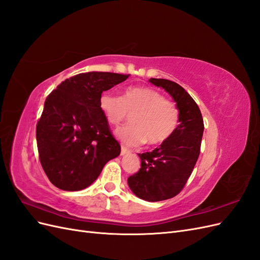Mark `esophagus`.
<instances>
[{
    "instance_id": "obj_1",
    "label": "esophagus",
    "mask_w": 260,
    "mask_h": 260,
    "mask_svg": "<svg viewBox=\"0 0 260 260\" xmlns=\"http://www.w3.org/2000/svg\"><path fill=\"white\" fill-rule=\"evenodd\" d=\"M130 153V151L129 149L127 148V147H124V146H121V152H120V155H127V154H129Z\"/></svg>"
}]
</instances>
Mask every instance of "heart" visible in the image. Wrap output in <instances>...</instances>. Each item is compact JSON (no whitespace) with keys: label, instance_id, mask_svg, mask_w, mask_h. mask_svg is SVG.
<instances>
[{"label":"heart","instance_id":"heart-1","mask_svg":"<svg viewBox=\"0 0 260 260\" xmlns=\"http://www.w3.org/2000/svg\"><path fill=\"white\" fill-rule=\"evenodd\" d=\"M100 108L107 121L119 125L131 115V124L117 130V137L128 146L164 144L175 135L180 123V111L175 102L159 91L130 86L121 96L104 92Z\"/></svg>","mask_w":260,"mask_h":260}]
</instances>
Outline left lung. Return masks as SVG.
<instances>
[{"instance_id": "8db88e82", "label": "left lung", "mask_w": 260, "mask_h": 260, "mask_svg": "<svg viewBox=\"0 0 260 260\" xmlns=\"http://www.w3.org/2000/svg\"><path fill=\"white\" fill-rule=\"evenodd\" d=\"M175 100L180 123L167 142L153 152L139 154L141 168L128 178L131 191L147 202H159L178 195L190 178L201 152L204 121L200 107L182 86L167 79L151 78Z\"/></svg>"}]
</instances>
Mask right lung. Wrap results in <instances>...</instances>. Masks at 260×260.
Masks as SVG:
<instances>
[{"instance_id":"obj_1","label":"right lung","mask_w":260,"mask_h":260,"mask_svg":"<svg viewBox=\"0 0 260 260\" xmlns=\"http://www.w3.org/2000/svg\"><path fill=\"white\" fill-rule=\"evenodd\" d=\"M130 75L92 72L62 81L46 98L36 136L41 166L60 190L80 191L92 184L105 164L120 154L100 108L104 91Z\"/></svg>"}]
</instances>
